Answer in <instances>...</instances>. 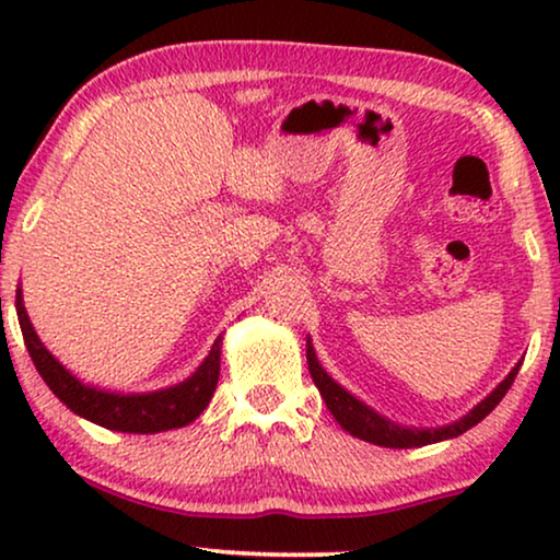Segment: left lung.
I'll return each instance as SVG.
<instances>
[{"instance_id": "left-lung-1", "label": "left lung", "mask_w": 560, "mask_h": 560, "mask_svg": "<svg viewBox=\"0 0 560 560\" xmlns=\"http://www.w3.org/2000/svg\"><path fill=\"white\" fill-rule=\"evenodd\" d=\"M305 359H308L311 377L316 382L320 397L326 400V408L331 410V416L336 420H339L343 431L357 435V439L362 441H370L374 446H385V448H418V446H428V443L456 439V435L466 433L469 428L477 425L479 420H485L497 405H500V400L508 395V389L517 377L520 364H523L520 362L512 366L508 377H504L500 385H497L492 393L477 405V408L466 412L462 420H456V423H448L441 428H405V425L393 423V420H387L385 416H380V412H374L370 405L357 400V397L347 393L341 385H336V382L326 374L324 366L318 364L316 351L311 347V339L305 343Z\"/></svg>"}]
</instances>
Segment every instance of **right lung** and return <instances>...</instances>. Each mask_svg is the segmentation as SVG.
I'll use <instances>...</instances> for the list:
<instances>
[{
	"label": "right lung",
	"instance_id": "obj_1",
	"mask_svg": "<svg viewBox=\"0 0 560 560\" xmlns=\"http://www.w3.org/2000/svg\"><path fill=\"white\" fill-rule=\"evenodd\" d=\"M18 318L22 328V339L33 359L35 370L40 372L45 385L52 389L66 408H71L75 416L91 420V423L109 428L121 433H160L183 428L201 416L209 405L213 389L219 382L221 366V339L213 343L209 357L201 366L190 374L188 380L178 385L158 389V393L142 395H119L106 393V389L83 385L79 377H73L48 349L37 339L33 324H30L25 303H22V290L18 288Z\"/></svg>",
	"mask_w": 560,
	"mask_h": 560
}]
</instances>
